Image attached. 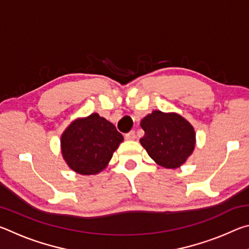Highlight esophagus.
I'll use <instances>...</instances> for the list:
<instances>
[{
  "label": "esophagus",
  "mask_w": 249,
  "mask_h": 249,
  "mask_svg": "<svg viewBox=\"0 0 249 249\" xmlns=\"http://www.w3.org/2000/svg\"><path fill=\"white\" fill-rule=\"evenodd\" d=\"M135 138H136V134H135L134 130H130L129 133L125 134V140H127V141H134Z\"/></svg>",
  "instance_id": "34e87169"
}]
</instances>
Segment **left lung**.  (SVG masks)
Wrapping results in <instances>:
<instances>
[{
  "label": "left lung",
  "instance_id": "obj_1",
  "mask_svg": "<svg viewBox=\"0 0 249 249\" xmlns=\"http://www.w3.org/2000/svg\"><path fill=\"white\" fill-rule=\"evenodd\" d=\"M141 126L145 132L141 144L157 165L176 169L193 153L195 128L177 113L153 111L142 120Z\"/></svg>",
  "mask_w": 249,
  "mask_h": 249
}]
</instances>
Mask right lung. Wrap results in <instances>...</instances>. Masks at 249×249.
I'll return each instance as SVG.
<instances>
[{
  "mask_svg": "<svg viewBox=\"0 0 249 249\" xmlns=\"http://www.w3.org/2000/svg\"><path fill=\"white\" fill-rule=\"evenodd\" d=\"M111 122L98 113L77 119L61 135V154L71 169L80 175H96L107 166L123 142Z\"/></svg>",
  "mask_w": 249,
  "mask_h": 249,
  "instance_id": "1",
  "label": "right lung"
}]
</instances>
